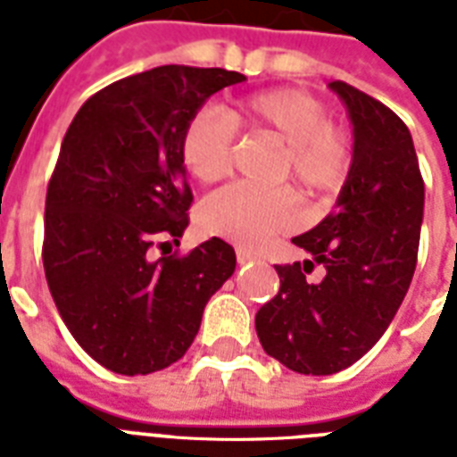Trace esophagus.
Returning <instances> with one entry per match:
<instances>
[{
  "instance_id": "esophagus-1",
  "label": "esophagus",
  "mask_w": 457,
  "mask_h": 457,
  "mask_svg": "<svg viewBox=\"0 0 457 457\" xmlns=\"http://www.w3.org/2000/svg\"><path fill=\"white\" fill-rule=\"evenodd\" d=\"M253 258H255L253 251H248V248H244V246H237V261L248 262V261H253Z\"/></svg>"
}]
</instances>
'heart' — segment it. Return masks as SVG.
I'll return each instance as SVG.
<instances>
[{"label":"heart","instance_id":"1","mask_svg":"<svg viewBox=\"0 0 457 457\" xmlns=\"http://www.w3.org/2000/svg\"><path fill=\"white\" fill-rule=\"evenodd\" d=\"M237 129L267 136L281 145L277 178L291 180L310 199L343 190L354 166V143L333 124L328 107L298 88H272L237 100L228 114L199 110L180 133V159L199 183H216L229 170ZM206 235L225 237L241 246H261L272 235L298 225L291 190H261L235 183L213 192L199 206Z\"/></svg>","mask_w":457,"mask_h":457}]
</instances>
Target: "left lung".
<instances>
[{
    "label": "left lung",
    "mask_w": 457,
    "mask_h": 457,
    "mask_svg": "<svg viewBox=\"0 0 457 457\" xmlns=\"http://www.w3.org/2000/svg\"><path fill=\"white\" fill-rule=\"evenodd\" d=\"M331 88L354 126V166L333 213L293 239L314 261L274 265L281 287L255 314L262 350L305 376L347 369L387 331L413 279L425 206L409 126L345 81ZM314 264L319 282L306 279Z\"/></svg>",
    "instance_id": "obj_1"
}]
</instances>
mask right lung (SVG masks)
I'll return each mask as SVG.
<instances>
[{
	"mask_svg": "<svg viewBox=\"0 0 457 457\" xmlns=\"http://www.w3.org/2000/svg\"><path fill=\"white\" fill-rule=\"evenodd\" d=\"M244 79L190 65L131 74L91 96L62 138L44 211L46 284L81 350L120 376L183 357L235 272V248L218 237L183 255L164 246L190 222L185 121Z\"/></svg>",
	"mask_w": 457,
	"mask_h": 457,
	"instance_id": "right-lung-1",
	"label": "right lung"
}]
</instances>
